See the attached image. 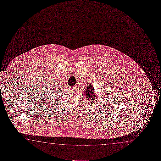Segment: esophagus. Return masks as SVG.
<instances>
[{
	"label": "esophagus",
	"mask_w": 161,
	"mask_h": 161,
	"mask_svg": "<svg viewBox=\"0 0 161 161\" xmlns=\"http://www.w3.org/2000/svg\"><path fill=\"white\" fill-rule=\"evenodd\" d=\"M70 89L71 90L74 91H76V86H73V87H71Z\"/></svg>",
	"instance_id": "esophagus-1"
}]
</instances>
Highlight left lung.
<instances>
[{
    "instance_id": "left-lung-1",
    "label": "left lung",
    "mask_w": 161,
    "mask_h": 161,
    "mask_svg": "<svg viewBox=\"0 0 161 161\" xmlns=\"http://www.w3.org/2000/svg\"><path fill=\"white\" fill-rule=\"evenodd\" d=\"M84 95L86 96V98H88V100L92 99V100L93 101L92 103L95 102H94L95 101L94 100V99H97L96 98H95V93H94V90H93V87L92 85L87 86L86 90L84 92Z\"/></svg>"
}]
</instances>
